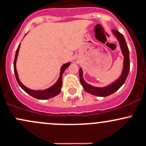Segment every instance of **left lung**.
Returning a JSON list of instances; mask_svg holds the SVG:
<instances>
[{
    "label": "left lung",
    "instance_id": "left-lung-1",
    "mask_svg": "<svg viewBox=\"0 0 146 146\" xmlns=\"http://www.w3.org/2000/svg\"><path fill=\"white\" fill-rule=\"evenodd\" d=\"M112 33L114 35V36H116V38L118 41L120 47H121V52H122L123 57H124V59H123V70L119 78L116 80L109 84V85L103 86V87H97V86H92L86 83L84 81V78H83L82 69L80 68L79 70L80 80V83L82 85L83 88H84V89L89 94L96 96H108L116 92L125 83L129 71V66H130V63H129V52L124 36L117 30H112Z\"/></svg>",
    "mask_w": 146,
    "mask_h": 146
}]
</instances>
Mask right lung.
Instances as JSON below:
<instances>
[{
    "mask_svg": "<svg viewBox=\"0 0 146 146\" xmlns=\"http://www.w3.org/2000/svg\"><path fill=\"white\" fill-rule=\"evenodd\" d=\"M21 44L19 45L18 48H17V51H16V55H15V58H14V73H15L16 79H17V82H18L19 85L21 87V89H23L29 95H30L31 96L35 98L36 99H39V100H46V99H49L50 98H53L56 96L57 95H58L60 93L61 89H62V75H63L64 72L65 71V70L66 69L67 67L70 64V62H68V63H66L64 65H62V66L61 67L60 70V77H59L58 80L56 82L55 84L52 86H51L50 87L48 88V89H44V90H33V89H30L27 88L26 86H25L23 84L21 83V82L19 80L18 73H17V67H16V64H17V57H18L19 55V48H20Z\"/></svg>",
    "mask_w": 146,
    "mask_h": 146,
    "instance_id": "obj_1",
    "label": "right lung"
}]
</instances>
